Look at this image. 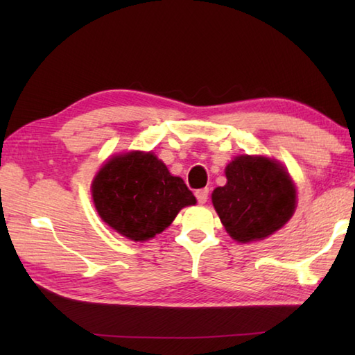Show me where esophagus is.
Listing matches in <instances>:
<instances>
[{
  "label": "esophagus",
  "mask_w": 355,
  "mask_h": 355,
  "mask_svg": "<svg viewBox=\"0 0 355 355\" xmlns=\"http://www.w3.org/2000/svg\"><path fill=\"white\" fill-rule=\"evenodd\" d=\"M195 195H197V200H198L200 205H205V202L209 198V189H207V187H205V189H200V191L195 192Z\"/></svg>",
  "instance_id": "obj_1"
}]
</instances>
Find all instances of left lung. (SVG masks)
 Masks as SVG:
<instances>
[{
	"label": "left lung",
	"mask_w": 355,
	"mask_h": 355,
	"mask_svg": "<svg viewBox=\"0 0 355 355\" xmlns=\"http://www.w3.org/2000/svg\"><path fill=\"white\" fill-rule=\"evenodd\" d=\"M227 183L212 202L238 243L266 239L288 223L296 209V186L281 163L262 155L235 157L225 168Z\"/></svg>",
	"instance_id": "obj_1"
}]
</instances>
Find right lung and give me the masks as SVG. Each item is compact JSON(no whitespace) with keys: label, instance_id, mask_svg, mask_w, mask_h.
I'll return each mask as SVG.
<instances>
[{"label":"right lung","instance_id":"obj_1","mask_svg":"<svg viewBox=\"0 0 355 355\" xmlns=\"http://www.w3.org/2000/svg\"><path fill=\"white\" fill-rule=\"evenodd\" d=\"M92 193L103 223L131 241L154 238L180 210L197 202L182 178L141 150L111 157L96 173Z\"/></svg>","mask_w":355,"mask_h":355}]
</instances>
